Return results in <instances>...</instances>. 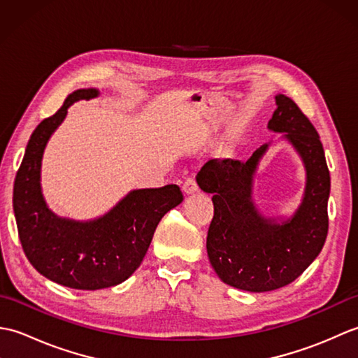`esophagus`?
I'll use <instances>...</instances> for the list:
<instances>
[{"label": "esophagus", "instance_id": "1", "mask_svg": "<svg viewBox=\"0 0 358 358\" xmlns=\"http://www.w3.org/2000/svg\"><path fill=\"white\" fill-rule=\"evenodd\" d=\"M196 191H199V185H196V181L194 177H189L185 180V185H183V192L186 195H191V194H195Z\"/></svg>", "mask_w": 358, "mask_h": 358}]
</instances>
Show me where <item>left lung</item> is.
Listing matches in <instances>:
<instances>
[{
    "label": "left lung",
    "mask_w": 358,
    "mask_h": 358,
    "mask_svg": "<svg viewBox=\"0 0 358 358\" xmlns=\"http://www.w3.org/2000/svg\"><path fill=\"white\" fill-rule=\"evenodd\" d=\"M277 109L268 123L300 155L306 171L301 203L287 218L264 217L252 199L254 178L271 144L248 162L209 159L196 183L212 194L206 249L223 283L249 292H268L299 278L320 254L328 235L331 177L320 136L291 98L275 95Z\"/></svg>",
    "instance_id": "8db88e82"
}]
</instances>
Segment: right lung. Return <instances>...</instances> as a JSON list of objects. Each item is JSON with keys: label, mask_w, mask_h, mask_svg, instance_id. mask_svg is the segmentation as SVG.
<instances>
[{"label": "right lung", "mask_w": 358, "mask_h": 358, "mask_svg": "<svg viewBox=\"0 0 358 358\" xmlns=\"http://www.w3.org/2000/svg\"><path fill=\"white\" fill-rule=\"evenodd\" d=\"M78 89L30 135L13 185V212L22 250L34 268L72 289L96 291L123 283L138 269L154 232L171 209L183 201L177 185L135 189L104 215L77 222L49 209L41 191V162L52 134L75 101L98 96Z\"/></svg>", "instance_id": "obj_1"}]
</instances>
